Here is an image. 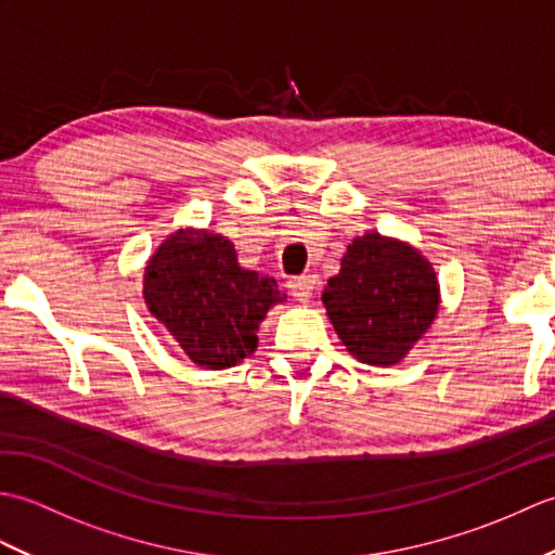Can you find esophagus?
<instances>
[{
	"label": "esophagus",
	"instance_id": "obj_1",
	"mask_svg": "<svg viewBox=\"0 0 555 555\" xmlns=\"http://www.w3.org/2000/svg\"><path fill=\"white\" fill-rule=\"evenodd\" d=\"M288 293L300 302H310L312 293L317 291V276L314 274H302V276H293L288 279Z\"/></svg>",
	"mask_w": 555,
	"mask_h": 555
}]
</instances>
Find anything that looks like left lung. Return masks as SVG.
<instances>
[{
	"label": "left lung",
	"instance_id": "8db88e82",
	"mask_svg": "<svg viewBox=\"0 0 555 555\" xmlns=\"http://www.w3.org/2000/svg\"><path fill=\"white\" fill-rule=\"evenodd\" d=\"M350 356L386 367L408 356L439 310L436 274L415 247L364 233L322 296Z\"/></svg>",
	"mask_w": 555,
	"mask_h": 555
}]
</instances>
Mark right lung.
I'll list each match as a JSON object with an SVG mask.
<instances>
[{"label":"right lung","mask_w":555,"mask_h":555,"mask_svg":"<svg viewBox=\"0 0 555 555\" xmlns=\"http://www.w3.org/2000/svg\"><path fill=\"white\" fill-rule=\"evenodd\" d=\"M143 296L185 356L205 370H227L253 356L259 322L281 302L274 279L238 267L231 241L193 229L162 243L145 269Z\"/></svg>","instance_id":"obj_1"}]
</instances>
